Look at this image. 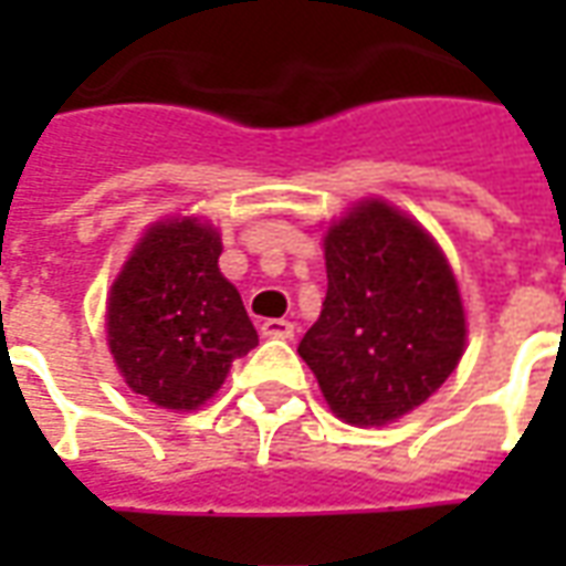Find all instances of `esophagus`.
Instances as JSON below:
<instances>
[{
	"instance_id": "34e87169",
	"label": "esophagus",
	"mask_w": 566,
	"mask_h": 566,
	"mask_svg": "<svg viewBox=\"0 0 566 566\" xmlns=\"http://www.w3.org/2000/svg\"><path fill=\"white\" fill-rule=\"evenodd\" d=\"M263 336H270V339H294V324L284 318H270L263 321Z\"/></svg>"
}]
</instances>
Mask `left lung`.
I'll use <instances>...</instances> for the list:
<instances>
[{
    "instance_id": "1",
    "label": "left lung",
    "mask_w": 566,
    "mask_h": 566,
    "mask_svg": "<svg viewBox=\"0 0 566 566\" xmlns=\"http://www.w3.org/2000/svg\"><path fill=\"white\" fill-rule=\"evenodd\" d=\"M327 296L300 343L333 416L381 427L424 403L467 345L454 272L424 227L364 199L324 233Z\"/></svg>"
}]
</instances>
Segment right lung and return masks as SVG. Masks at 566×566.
<instances>
[{
  "label": "right lung",
  "instance_id": "add662e5",
  "mask_svg": "<svg viewBox=\"0 0 566 566\" xmlns=\"http://www.w3.org/2000/svg\"><path fill=\"white\" fill-rule=\"evenodd\" d=\"M221 233L197 218L148 227L108 291V348L129 388L160 409L211 400L258 345L242 296L218 270Z\"/></svg>",
  "mask_w": 566,
  "mask_h": 566
}]
</instances>
